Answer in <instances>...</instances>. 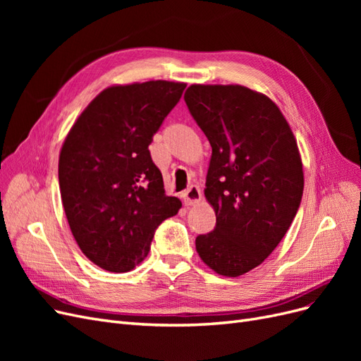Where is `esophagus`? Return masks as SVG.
<instances>
[{
	"instance_id": "obj_1",
	"label": "esophagus",
	"mask_w": 361,
	"mask_h": 361,
	"mask_svg": "<svg viewBox=\"0 0 361 361\" xmlns=\"http://www.w3.org/2000/svg\"><path fill=\"white\" fill-rule=\"evenodd\" d=\"M182 200L187 206H192L195 203H199L202 200V191L199 187L195 185H191V187L182 194Z\"/></svg>"
}]
</instances>
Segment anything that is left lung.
<instances>
[{
	"mask_svg": "<svg viewBox=\"0 0 361 361\" xmlns=\"http://www.w3.org/2000/svg\"><path fill=\"white\" fill-rule=\"evenodd\" d=\"M183 99L212 147L204 195L216 223L195 248L220 276H243L276 250L298 212L297 141L277 105L247 87L194 84Z\"/></svg>",
	"mask_w": 361,
	"mask_h": 361,
	"instance_id": "obj_1",
	"label": "left lung"
}]
</instances>
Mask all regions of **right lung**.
Here are the masks:
<instances>
[{
	"mask_svg": "<svg viewBox=\"0 0 361 361\" xmlns=\"http://www.w3.org/2000/svg\"><path fill=\"white\" fill-rule=\"evenodd\" d=\"M183 82L108 87L76 120L61 147L59 182L73 238L93 264L128 272L143 260L159 224L180 200L164 191L149 146Z\"/></svg>",
	"mask_w": 361,
	"mask_h": 361,
	"instance_id": "add662e5",
	"label": "right lung"
}]
</instances>
